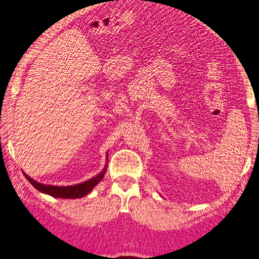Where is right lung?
<instances>
[{"instance_id": "right-lung-1", "label": "right lung", "mask_w": 259, "mask_h": 259, "mask_svg": "<svg viewBox=\"0 0 259 259\" xmlns=\"http://www.w3.org/2000/svg\"><path fill=\"white\" fill-rule=\"evenodd\" d=\"M108 156V154H106ZM106 171V165L104 168L102 169L100 174L90 179L89 181H85L83 183L76 184V185H70V186H54V185H46L41 184L39 182L32 180L31 177L28 176L25 173L24 176L30 183L32 184L39 192L41 193L52 195L54 197H59V199H78V197H83L86 194H89L91 191H92L94 187L100 183V181H102L103 176Z\"/></svg>"}]
</instances>
